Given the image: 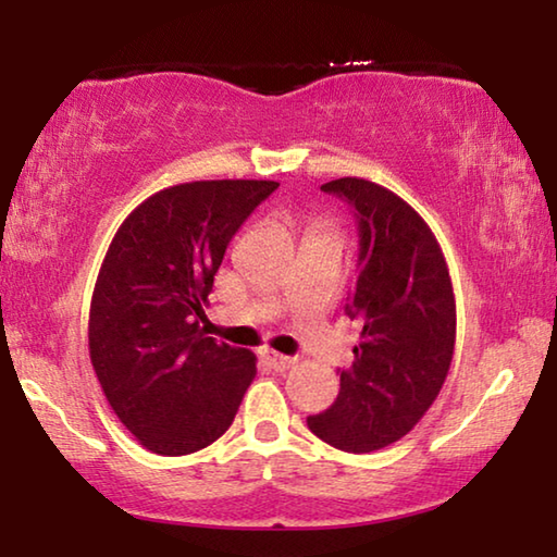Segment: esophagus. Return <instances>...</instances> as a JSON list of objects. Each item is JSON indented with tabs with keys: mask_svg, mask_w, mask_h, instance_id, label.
<instances>
[{
	"mask_svg": "<svg viewBox=\"0 0 557 557\" xmlns=\"http://www.w3.org/2000/svg\"><path fill=\"white\" fill-rule=\"evenodd\" d=\"M262 358H265V361L270 363V369H275V371H287L289 366H295V358L282 356L277 351H265L262 354Z\"/></svg>",
	"mask_w": 557,
	"mask_h": 557,
	"instance_id": "34e87169",
	"label": "esophagus"
}]
</instances>
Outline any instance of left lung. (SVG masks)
I'll list each match as a JSON object with an SVG mask.
<instances>
[{
	"label": "left lung",
	"instance_id": "1",
	"mask_svg": "<svg viewBox=\"0 0 557 557\" xmlns=\"http://www.w3.org/2000/svg\"><path fill=\"white\" fill-rule=\"evenodd\" d=\"M354 206L358 280L346 312L361 324L342 388L307 425L336 449L366 455L408 435L445 385L457 338L449 268L425 219L385 186L358 176L322 186Z\"/></svg>",
	"mask_w": 557,
	"mask_h": 557
}]
</instances>
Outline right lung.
I'll use <instances>...</instances> for the list:
<instances>
[{"label":"right lung","mask_w":557,"mask_h":557,"mask_svg":"<svg viewBox=\"0 0 557 557\" xmlns=\"http://www.w3.org/2000/svg\"><path fill=\"white\" fill-rule=\"evenodd\" d=\"M277 182L215 178L162 188L112 238L90 299V363L145 449L182 457L231 428L256 354L201 334L231 238Z\"/></svg>","instance_id":"obj_1"}]
</instances>
